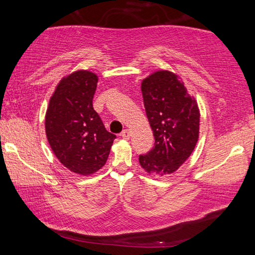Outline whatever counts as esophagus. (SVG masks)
<instances>
[{
	"label": "esophagus",
	"mask_w": 255,
	"mask_h": 255,
	"mask_svg": "<svg viewBox=\"0 0 255 255\" xmlns=\"http://www.w3.org/2000/svg\"><path fill=\"white\" fill-rule=\"evenodd\" d=\"M121 136H122L123 139H130L131 131L128 130V128H125V130H123V132L121 133Z\"/></svg>",
	"instance_id": "esophagus-1"
}]
</instances>
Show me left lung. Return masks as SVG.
<instances>
[{"instance_id": "1", "label": "left lung", "mask_w": 255, "mask_h": 255, "mask_svg": "<svg viewBox=\"0 0 255 255\" xmlns=\"http://www.w3.org/2000/svg\"><path fill=\"white\" fill-rule=\"evenodd\" d=\"M155 147L139 162L149 175L172 174L191 156L200 134V110L177 73L157 70L141 81Z\"/></svg>"}]
</instances>
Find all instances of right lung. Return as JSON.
<instances>
[{
  "label": "right lung",
  "instance_id": "right-lung-1",
  "mask_svg": "<svg viewBox=\"0 0 255 255\" xmlns=\"http://www.w3.org/2000/svg\"><path fill=\"white\" fill-rule=\"evenodd\" d=\"M98 76L77 70L57 83L45 115V131L54 155L71 172L88 176L106 164L115 134L93 107Z\"/></svg>",
  "mask_w": 255,
  "mask_h": 255
}]
</instances>
